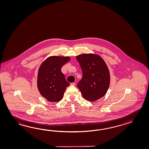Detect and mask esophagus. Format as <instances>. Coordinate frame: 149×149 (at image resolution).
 Listing matches in <instances>:
<instances>
[{"label": "esophagus", "instance_id": "obj_1", "mask_svg": "<svg viewBox=\"0 0 149 149\" xmlns=\"http://www.w3.org/2000/svg\"><path fill=\"white\" fill-rule=\"evenodd\" d=\"M70 85L72 86H75L76 85V84H75L74 82H72V83H71V84H70Z\"/></svg>", "mask_w": 149, "mask_h": 149}]
</instances>
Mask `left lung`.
I'll list each match as a JSON object with an SVG mask.
<instances>
[{
    "label": "left lung",
    "mask_w": 149,
    "mask_h": 149,
    "mask_svg": "<svg viewBox=\"0 0 149 149\" xmlns=\"http://www.w3.org/2000/svg\"><path fill=\"white\" fill-rule=\"evenodd\" d=\"M81 68L82 77L77 87L82 96L89 101H96L108 91L110 77L104 61L98 55L84 54L76 57Z\"/></svg>",
    "instance_id": "1"
}]
</instances>
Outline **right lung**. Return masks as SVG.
<instances>
[{"mask_svg": "<svg viewBox=\"0 0 149 149\" xmlns=\"http://www.w3.org/2000/svg\"><path fill=\"white\" fill-rule=\"evenodd\" d=\"M69 57L53 56L41 64L38 71L37 86L41 95L47 101L57 102L62 100L67 87L70 85L61 71Z\"/></svg>", "mask_w": 149, "mask_h": 149, "instance_id": "obj_1", "label": "right lung"}]
</instances>
